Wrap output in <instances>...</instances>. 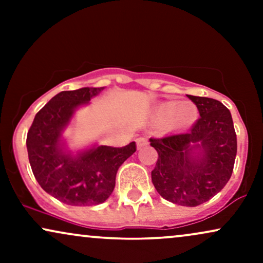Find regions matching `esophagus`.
I'll return each instance as SVG.
<instances>
[{
	"label": "esophagus",
	"instance_id": "1",
	"mask_svg": "<svg viewBox=\"0 0 263 263\" xmlns=\"http://www.w3.org/2000/svg\"><path fill=\"white\" fill-rule=\"evenodd\" d=\"M147 143H148V142H147V140L144 137H138L137 140H136V144H137V148H142V147L147 146Z\"/></svg>",
	"mask_w": 263,
	"mask_h": 263
}]
</instances>
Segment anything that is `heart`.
Masks as SVG:
<instances>
[{
	"mask_svg": "<svg viewBox=\"0 0 263 263\" xmlns=\"http://www.w3.org/2000/svg\"><path fill=\"white\" fill-rule=\"evenodd\" d=\"M156 119L161 122L170 121L174 128H185L198 119V108L192 102H163L156 110Z\"/></svg>",
	"mask_w": 263,
	"mask_h": 263,
	"instance_id": "1",
	"label": "heart"
}]
</instances>
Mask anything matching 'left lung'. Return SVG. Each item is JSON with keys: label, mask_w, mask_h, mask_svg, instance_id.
<instances>
[{"label": "left lung", "mask_w": 263, "mask_h": 263, "mask_svg": "<svg viewBox=\"0 0 263 263\" xmlns=\"http://www.w3.org/2000/svg\"><path fill=\"white\" fill-rule=\"evenodd\" d=\"M200 117L185 132L149 138L158 152L152 183L162 198L198 206L226 185L234 170L237 141L230 111L210 98L188 95Z\"/></svg>", "instance_id": "left-lung-1"}]
</instances>
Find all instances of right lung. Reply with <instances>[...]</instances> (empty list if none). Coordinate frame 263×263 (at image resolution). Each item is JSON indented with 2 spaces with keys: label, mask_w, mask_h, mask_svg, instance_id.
Here are the masks:
<instances>
[{
  "label": "right lung",
  "mask_w": 263,
  "mask_h": 263,
  "mask_svg": "<svg viewBox=\"0 0 263 263\" xmlns=\"http://www.w3.org/2000/svg\"><path fill=\"white\" fill-rule=\"evenodd\" d=\"M104 87L62 91L35 115L27 135V151L35 179L43 190L62 203L90 206L104 203L114 192L120 165L136 152V143L116 148L93 144L73 153L63 132L75 111L99 95Z\"/></svg>",
  "instance_id": "right-lung-1"
}]
</instances>
